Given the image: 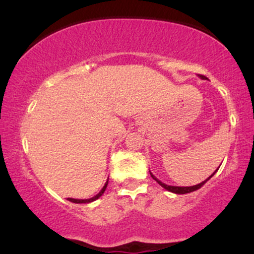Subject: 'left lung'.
Wrapping results in <instances>:
<instances>
[{"label": "left lung", "mask_w": 254, "mask_h": 254, "mask_svg": "<svg viewBox=\"0 0 254 254\" xmlns=\"http://www.w3.org/2000/svg\"><path fill=\"white\" fill-rule=\"evenodd\" d=\"M200 78H203V80H205L206 77L203 76V75H200ZM216 171H217V170H216ZM216 171H215L214 173H212L211 176L208 178V179L204 180V182H202L200 184H197V185H193V186H171V185H166V184H164L162 182H160V180L157 179L156 177H154L153 173H150V176H151V178H153L154 180H155V182H156L157 184H159V185H161L162 188L166 189V190H167V191L173 192V193H177V194H185V193H190V192H193V191L198 190V189L202 188L204 184L208 182V180L210 179V178H211L212 176H214L215 173H216Z\"/></svg>", "instance_id": "1"}]
</instances>
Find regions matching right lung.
<instances>
[{
	"label": "right lung",
	"instance_id": "obj_1",
	"mask_svg": "<svg viewBox=\"0 0 254 254\" xmlns=\"http://www.w3.org/2000/svg\"><path fill=\"white\" fill-rule=\"evenodd\" d=\"M107 184H109V179H107V182H106V184H105V186H104L103 189H101V191L99 192V193L97 194V196H94V197L89 198V199H75V198H68V200H70V202H72V203H77V204H81V203H90V202H93V200L98 199L99 197L103 196V193H104L105 190H106V188H107Z\"/></svg>",
	"mask_w": 254,
	"mask_h": 254
}]
</instances>
